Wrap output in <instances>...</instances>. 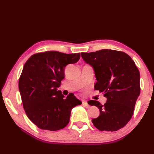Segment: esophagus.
I'll return each mask as SVG.
<instances>
[{"label":"esophagus","instance_id":"34e87169","mask_svg":"<svg viewBox=\"0 0 154 154\" xmlns=\"http://www.w3.org/2000/svg\"><path fill=\"white\" fill-rule=\"evenodd\" d=\"M82 104H83V106H85V107H89V106H90L89 105H88V103L87 101L83 100V101H82Z\"/></svg>","mask_w":154,"mask_h":154}]
</instances>
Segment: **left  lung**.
<instances>
[{"label":"left lung","instance_id":"left-lung-1","mask_svg":"<svg viewBox=\"0 0 154 154\" xmlns=\"http://www.w3.org/2000/svg\"><path fill=\"white\" fill-rule=\"evenodd\" d=\"M82 58L94 71V89L104 94L106 102H88L100 110V116L92 119L100 131H117L126 126L134 113L140 94V73L132 59L122 51L102 49L82 53Z\"/></svg>","mask_w":154,"mask_h":154}]
</instances>
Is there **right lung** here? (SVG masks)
Returning <instances> with one entry per match:
<instances>
[{
	"label": "right lung",
	"instance_id": "1",
	"mask_svg": "<svg viewBox=\"0 0 154 154\" xmlns=\"http://www.w3.org/2000/svg\"><path fill=\"white\" fill-rule=\"evenodd\" d=\"M80 54L49 51L32 55L26 62L19 79V90L28 118L41 129L55 131L67 126L72 109L82 104L72 93L66 97L58 88L64 69L75 64Z\"/></svg>",
	"mask_w": 154,
	"mask_h": 154
}]
</instances>
